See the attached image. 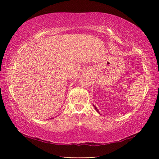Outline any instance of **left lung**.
Returning <instances> with one entry per match:
<instances>
[{
	"label": "left lung",
	"mask_w": 159,
	"mask_h": 159,
	"mask_svg": "<svg viewBox=\"0 0 159 159\" xmlns=\"http://www.w3.org/2000/svg\"><path fill=\"white\" fill-rule=\"evenodd\" d=\"M93 106H94V107H95V110H96V111H98V112L99 113V114H100V113H99V110L98 109V108H97V107H95V105H93Z\"/></svg>",
	"instance_id": "left-lung-1"
}]
</instances>
